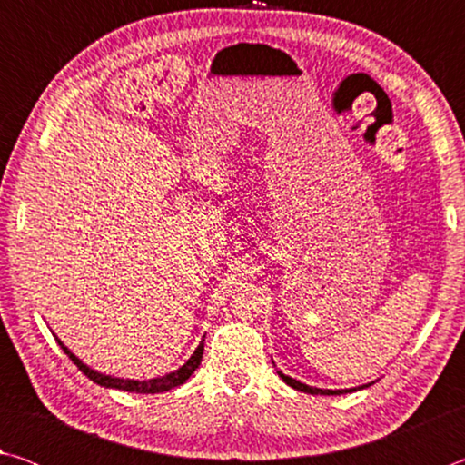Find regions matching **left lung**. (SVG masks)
<instances>
[{
  "label": "left lung",
  "mask_w": 465,
  "mask_h": 465,
  "mask_svg": "<svg viewBox=\"0 0 465 465\" xmlns=\"http://www.w3.org/2000/svg\"><path fill=\"white\" fill-rule=\"evenodd\" d=\"M281 377H282V381L291 385V388H295V390H299V391H305V393H324V396H336V393H344L342 390H320V388H312V385H305V383H302V381L293 380V377H287V375H282V373H281ZM346 391H351V390H346Z\"/></svg>",
  "instance_id": "obj_1"
}]
</instances>
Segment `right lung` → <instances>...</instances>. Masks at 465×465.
Wrapping results in <instances>:
<instances>
[{
  "instance_id": "add662e5",
  "label": "right lung",
  "mask_w": 465,
  "mask_h": 465,
  "mask_svg": "<svg viewBox=\"0 0 465 465\" xmlns=\"http://www.w3.org/2000/svg\"><path fill=\"white\" fill-rule=\"evenodd\" d=\"M61 344V349L65 351V355L74 361L80 371H84V375H88L92 381H96L98 385H104V388H116V390H124V391H137V393H160V391H168L172 388H178L180 383H184L188 377L194 373V369L201 365L203 361V351H204V338L203 342L196 346L194 355L186 361V363L178 369V371L157 377V380H149V381H137V380H119V377H110V375H100L94 369L85 367L80 359H77L74 352L67 351V346H63L61 341H57Z\"/></svg>"
}]
</instances>
